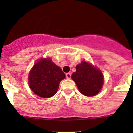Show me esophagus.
I'll list each match as a JSON object with an SVG mask.
<instances>
[{
  "mask_svg": "<svg viewBox=\"0 0 133 133\" xmlns=\"http://www.w3.org/2000/svg\"><path fill=\"white\" fill-rule=\"evenodd\" d=\"M66 78H68V79H70V77H71V74H70V72L66 73Z\"/></svg>",
  "mask_w": 133,
  "mask_h": 133,
  "instance_id": "obj_1",
  "label": "esophagus"
}]
</instances>
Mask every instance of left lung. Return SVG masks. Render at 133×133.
Returning <instances> with one entry per match:
<instances>
[{
	"mask_svg": "<svg viewBox=\"0 0 133 133\" xmlns=\"http://www.w3.org/2000/svg\"><path fill=\"white\" fill-rule=\"evenodd\" d=\"M71 78L75 82L81 93L87 97H93L97 95L104 83L101 71L84 61L76 66V72L72 73Z\"/></svg>",
	"mask_w": 133,
	"mask_h": 133,
	"instance_id": "8db88e82",
	"label": "left lung"
}]
</instances>
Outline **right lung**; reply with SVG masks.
Listing matches in <instances>:
<instances>
[{"label":"right lung","instance_id":"add662e5","mask_svg":"<svg viewBox=\"0 0 133 133\" xmlns=\"http://www.w3.org/2000/svg\"><path fill=\"white\" fill-rule=\"evenodd\" d=\"M64 78L63 70L51 58H41L29 72V87L40 97L50 98L56 93L60 82Z\"/></svg>","mask_w":133,"mask_h":133}]
</instances>
